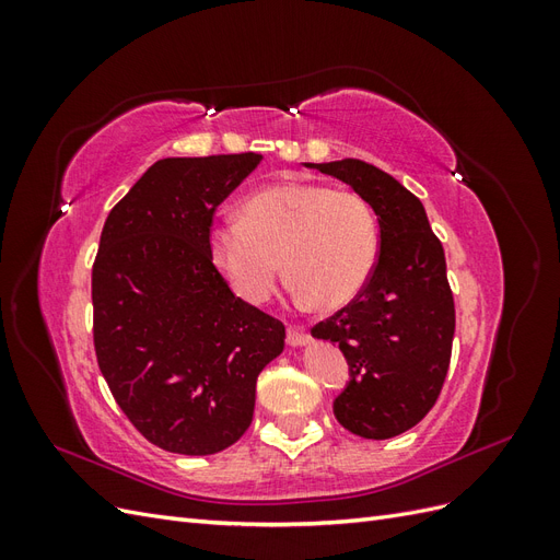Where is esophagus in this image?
<instances>
[{
  "label": "esophagus",
  "instance_id": "obj_1",
  "mask_svg": "<svg viewBox=\"0 0 560 560\" xmlns=\"http://www.w3.org/2000/svg\"><path fill=\"white\" fill-rule=\"evenodd\" d=\"M308 341V331L303 327H287V343L290 346H303Z\"/></svg>",
  "mask_w": 560,
  "mask_h": 560
}]
</instances>
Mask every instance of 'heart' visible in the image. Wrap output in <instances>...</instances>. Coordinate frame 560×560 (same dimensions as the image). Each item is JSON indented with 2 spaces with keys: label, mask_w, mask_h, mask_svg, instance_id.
<instances>
[{
  "label": "heart",
  "mask_w": 560,
  "mask_h": 560,
  "mask_svg": "<svg viewBox=\"0 0 560 560\" xmlns=\"http://www.w3.org/2000/svg\"><path fill=\"white\" fill-rule=\"evenodd\" d=\"M210 252L233 292L261 303L282 276L301 299L341 308L374 273L381 233L369 200L327 184L294 182L247 198L243 217H224L210 231Z\"/></svg>",
  "instance_id": "heart-1"
}]
</instances>
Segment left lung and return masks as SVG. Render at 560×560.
Listing matches in <instances>:
<instances>
[{
    "mask_svg": "<svg viewBox=\"0 0 560 560\" xmlns=\"http://www.w3.org/2000/svg\"><path fill=\"white\" fill-rule=\"evenodd\" d=\"M308 165L364 196L381 229L364 290L311 329L338 343L350 366L334 416L364 439L397 436L430 413L451 364L455 306L444 247L422 202L376 165L360 159Z\"/></svg>",
    "mask_w": 560,
    "mask_h": 560,
    "instance_id": "1",
    "label": "left lung"
}]
</instances>
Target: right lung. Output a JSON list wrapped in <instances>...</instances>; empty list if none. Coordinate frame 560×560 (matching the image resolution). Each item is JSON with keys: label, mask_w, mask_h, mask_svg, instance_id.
<instances>
[{"label": "right lung", "mask_w": 560, "mask_h": 560, "mask_svg": "<svg viewBox=\"0 0 560 560\" xmlns=\"http://www.w3.org/2000/svg\"><path fill=\"white\" fill-rule=\"evenodd\" d=\"M261 154L163 159L112 208L93 264V346L116 404L154 446L210 455L238 442L284 325L212 264L214 212Z\"/></svg>", "instance_id": "obj_1"}]
</instances>
